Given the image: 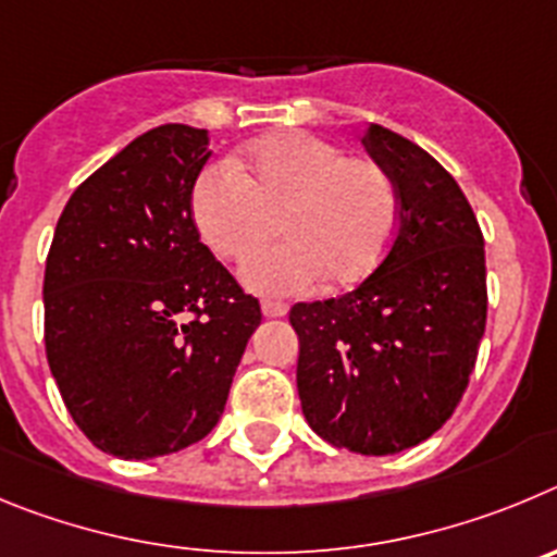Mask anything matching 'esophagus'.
<instances>
[{"label":"esophagus","instance_id":"obj_1","mask_svg":"<svg viewBox=\"0 0 557 557\" xmlns=\"http://www.w3.org/2000/svg\"><path fill=\"white\" fill-rule=\"evenodd\" d=\"M260 310H263V315H269V319H277V315L288 313V305L280 302V299H263Z\"/></svg>","mask_w":557,"mask_h":557}]
</instances>
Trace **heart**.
<instances>
[{
  "label": "heart",
  "instance_id": "heart-1",
  "mask_svg": "<svg viewBox=\"0 0 557 557\" xmlns=\"http://www.w3.org/2000/svg\"><path fill=\"white\" fill-rule=\"evenodd\" d=\"M242 168L202 169L191 213L202 242L235 263L258 252L280 219L288 242L249 260V288L297 294L324 277L352 285L383 263L397 235L399 199L380 163L349 158L310 133H280L252 144Z\"/></svg>",
  "mask_w": 557,
  "mask_h": 557
}]
</instances>
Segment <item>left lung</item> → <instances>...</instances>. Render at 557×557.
<instances>
[{
  "mask_svg": "<svg viewBox=\"0 0 557 557\" xmlns=\"http://www.w3.org/2000/svg\"><path fill=\"white\" fill-rule=\"evenodd\" d=\"M363 147L394 180L397 235L344 297L297 302V388L310 428L360 455L430 438L458 408L485 333L478 216L433 154L372 124Z\"/></svg>",
  "mask_w": 557,
  "mask_h": 557,
  "instance_id": "left-lung-1",
  "label": "left lung"
}]
</instances>
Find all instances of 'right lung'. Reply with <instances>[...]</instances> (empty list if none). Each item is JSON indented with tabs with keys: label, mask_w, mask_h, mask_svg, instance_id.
<instances>
[{
	"label": "right lung",
	"mask_w": 557,
	"mask_h": 557,
	"mask_svg": "<svg viewBox=\"0 0 557 557\" xmlns=\"http://www.w3.org/2000/svg\"><path fill=\"white\" fill-rule=\"evenodd\" d=\"M208 129L163 124L77 185L44 274V341L77 428L116 458L216 428L260 302L199 242L191 191Z\"/></svg>",
	"instance_id": "add662e5"
}]
</instances>
